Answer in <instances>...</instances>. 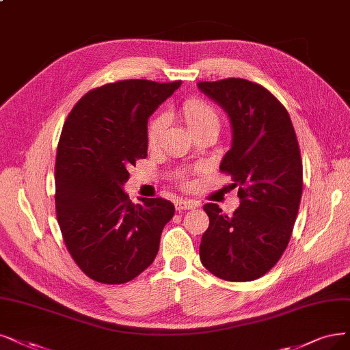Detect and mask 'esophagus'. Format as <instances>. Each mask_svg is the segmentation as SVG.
<instances>
[{
  "mask_svg": "<svg viewBox=\"0 0 350 350\" xmlns=\"http://www.w3.org/2000/svg\"><path fill=\"white\" fill-rule=\"evenodd\" d=\"M198 208V203L193 200H177L176 202V211H189V209H195Z\"/></svg>",
  "mask_w": 350,
  "mask_h": 350,
  "instance_id": "esophagus-1",
  "label": "esophagus"
}]
</instances>
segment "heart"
I'll use <instances>...</instances> for the list:
<instances>
[{
  "instance_id": "obj_1",
  "label": "heart",
  "mask_w": 350,
  "mask_h": 350,
  "mask_svg": "<svg viewBox=\"0 0 350 350\" xmlns=\"http://www.w3.org/2000/svg\"><path fill=\"white\" fill-rule=\"evenodd\" d=\"M180 118L185 122L186 128L191 135L202 133L217 134L222 125L221 112L213 107L211 102L200 98H189L180 107ZM167 126V116L160 113L150 121L147 128V146L155 148L159 146L160 138ZM186 185V182H183Z\"/></svg>"
}]
</instances>
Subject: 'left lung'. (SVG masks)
I'll list each match as a JSON object with an SVG mask.
<instances>
[{
  "mask_svg": "<svg viewBox=\"0 0 350 350\" xmlns=\"http://www.w3.org/2000/svg\"><path fill=\"white\" fill-rule=\"evenodd\" d=\"M199 89L229 115L232 147L221 172L238 187L232 216L206 203L209 228L200 260L226 281H252L273 268L290 242L303 193L299 141L286 107L262 85L239 77L199 82Z\"/></svg>",
  "mask_w": 350,
  "mask_h": 350,
  "instance_id": "1",
  "label": "left lung"
}]
</instances>
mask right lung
Returning a JSON list of instances; mask_svg holds the SVG:
<instances>
[{
  "label": "right lung",
  "instance_id": "right-lung-1",
  "mask_svg": "<svg viewBox=\"0 0 350 350\" xmlns=\"http://www.w3.org/2000/svg\"><path fill=\"white\" fill-rule=\"evenodd\" d=\"M128 79L89 90L69 112L57 144L56 217L69 254L102 284H124L148 268L174 206L133 203L128 167L147 157L148 116L180 86Z\"/></svg>",
  "mask_w": 350,
  "mask_h": 350
}]
</instances>
